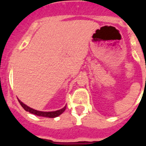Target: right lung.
Instances as JSON below:
<instances>
[{"label": "right lung", "instance_id": "add662e5", "mask_svg": "<svg viewBox=\"0 0 146 146\" xmlns=\"http://www.w3.org/2000/svg\"><path fill=\"white\" fill-rule=\"evenodd\" d=\"M19 102V104H21V106L24 108V110L26 111H28L29 113H33L35 115L40 116V117H49V118H54L56 117H58L59 115H60L66 109V105L64 108H63L60 110H58V111H49V112H46V111H37V110H35V109H33L28 107L27 105H26L25 104H23L21 101L18 100Z\"/></svg>", "mask_w": 146, "mask_h": 146}]
</instances>
